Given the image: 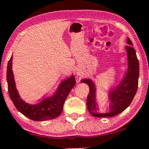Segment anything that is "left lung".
<instances>
[{"mask_svg": "<svg viewBox=\"0 0 149 149\" xmlns=\"http://www.w3.org/2000/svg\"><path fill=\"white\" fill-rule=\"evenodd\" d=\"M126 46L128 58V69L123 79L117 87L109 92V100L111 101L110 111L106 113H100L97 111V106L95 97V85L90 79L81 80V83H87L90 88V92L87 98V108L90 113L95 117H112L120 113L125 110L134 99L138 88V80L139 75V61L136 57L135 49L130 39L127 38Z\"/></svg>", "mask_w": 149, "mask_h": 149, "instance_id": "obj_1", "label": "left lung"}]
</instances>
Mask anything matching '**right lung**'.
<instances>
[{
  "label": "right lung",
  "mask_w": 149,
  "mask_h": 149,
  "mask_svg": "<svg viewBox=\"0 0 149 149\" xmlns=\"http://www.w3.org/2000/svg\"><path fill=\"white\" fill-rule=\"evenodd\" d=\"M12 64L13 56L10 57L7 67V81L10 99L19 111L35 121L54 119L60 115L62 112L65 100L71 89L76 84L74 76L73 75L64 81L61 82L54 95L45 98L40 103L31 105L24 102L19 95L15 86Z\"/></svg>",
  "instance_id": "right-lung-1"
}]
</instances>
